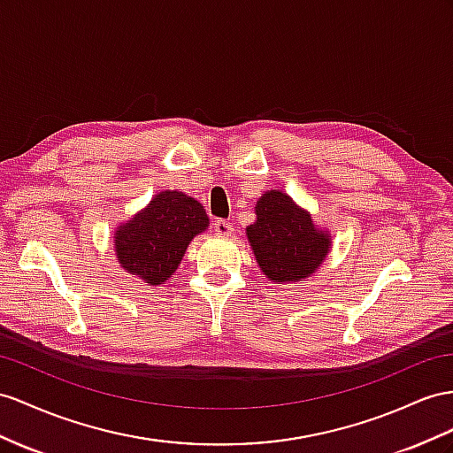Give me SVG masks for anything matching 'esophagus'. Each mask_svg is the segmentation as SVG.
Instances as JSON below:
<instances>
[{"mask_svg":"<svg viewBox=\"0 0 453 453\" xmlns=\"http://www.w3.org/2000/svg\"><path fill=\"white\" fill-rule=\"evenodd\" d=\"M231 229H234V226L226 222V219H216V222H214V231L218 235H229Z\"/></svg>","mask_w":453,"mask_h":453,"instance_id":"34e87169","label":"esophagus"}]
</instances>
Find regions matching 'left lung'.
<instances>
[{
  "label": "left lung",
  "mask_w": 453,
  "mask_h": 453,
  "mask_svg": "<svg viewBox=\"0 0 453 453\" xmlns=\"http://www.w3.org/2000/svg\"><path fill=\"white\" fill-rule=\"evenodd\" d=\"M247 235L262 272L273 283L298 281L318 270L329 250L326 234L288 195L268 191L257 203V222Z\"/></svg>",
  "instance_id": "left-lung-1"
}]
</instances>
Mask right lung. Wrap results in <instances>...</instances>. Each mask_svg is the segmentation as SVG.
Returning <instances> with one entry per match:
<instances>
[{
  "instance_id": "1",
  "label": "right lung",
  "mask_w": 453,
  "mask_h": 453,
  "mask_svg": "<svg viewBox=\"0 0 453 453\" xmlns=\"http://www.w3.org/2000/svg\"><path fill=\"white\" fill-rule=\"evenodd\" d=\"M208 227L201 203L180 191H162L130 222L116 231V257L126 272L150 285L176 272L185 249Z\"/></svg>"
}]
</instances>
